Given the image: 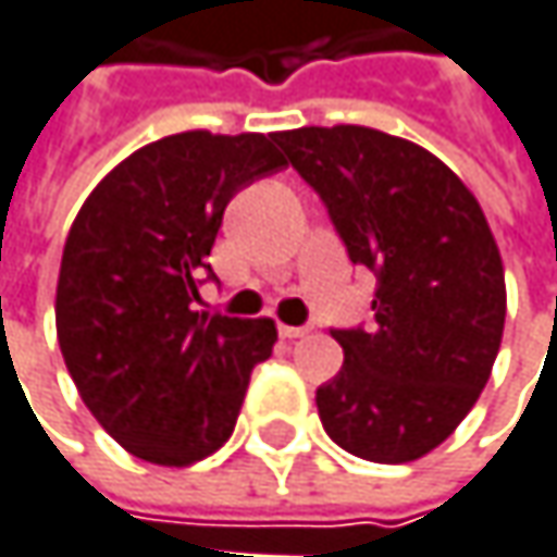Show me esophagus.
<instances>
[{"instance_id": "1", "label": "esophagus", "mask_w": 557, "mask_h": 557, "mask_svg": "<svg viewBox=\"0 0 557 557\" xmlns=\"http://www.w3.org/2000/svg\"><path fill=\"white\" fill-rule=\"evenodd\" d=\"M309 329H296V325H280V337H286V341H296V337H306Z\"/></svg>"}]
</instances>
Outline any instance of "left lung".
<instances>
[{
  "instance_id": "left-lung-1",
  "label": "left lung",
  "mask_w": 557,
  "mask_h": 557,
  "mask_svg": "<svg viewBox=\"0 0 557 557\" xmlns=\"http://www.w3.org/2000/svg\"><path fill=\"white\" fill-rule=\"evenodd\" d=\"M354 264L376 271V325L331 331L344 367L315 392L347 453L414 462L479 401L507 319L504 261L475 194L424 146L357 124L283 129Z\"/></svg>"
}]
</instances>
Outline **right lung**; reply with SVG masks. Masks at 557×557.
Here are the masks:
<instances>
[{
	"mask_svg": "<svg viewBox=\"0 0 557 557\" xmlns=\"http://www.w3.org/2000/svg\"><path fill=\"white\" fill-rule=\"evenodd\" d=\"M277 133L184 129L114 165L63 245L57 341L85 408L127 453L190 466L235 430L274 319L194 309L238 187L286 165Z\"/></svg>",
	"mask_w": 557,
	"mask_h": 557,
	"instance_id": "1",
	"label": "right lung"
}]
</instances>
